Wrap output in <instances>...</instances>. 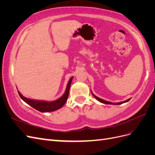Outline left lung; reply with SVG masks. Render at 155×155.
Listing matches in <instances>:
<instances>
[{
    "label": "left lung",
    "instance_id": "obj_1",
    "mask_svg": "<svg viewBox=\"0 0 155 155\" xmlns=\"http://www.w3.org/2000/svg\"><path fill=\"white\" fill-rule=\"evenodd\" d=\"M91 92H92V91H91ZM92 96L94 97L97 100V101H99L100 102H101V103H102V104H110V105H120V104H124V103H126V102H127V101H129L130 100V98H129V99H128L127 100H126V101H122V102H119V103H111V102H109V101H105V100H103V99H101V98H100V97H97L96 96H95L94 94L92 92Z\"/></svg>",
    "mask_w": 155,
    "mask_h": 155
}]
</instances>
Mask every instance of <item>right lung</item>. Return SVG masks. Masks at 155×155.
<instances>
[{
	"mask_svg": "<svg viewBox=\"0 0 155 155\" xmlns=\"http://www.w3.org/2000/svg\"><path fill=\"white\" fill-rule=\"evenodd\" d=\"M73 77H72L69 79L68 83L67 84V86L66 88V91H65L63 95L59 97L57 100H55L53 101H46L43 100H31L29 98L25 97L23 96L21 93L18 91V94H19L21 99L26 102L27 104H28L35 109L39 110L41 112H52L56 110H58L61 109L64 105L66 101H67L68 96L69 94V90L70 85L72 81Z\"/></svg>",
	"mask_w": 155,
	"mask_h": 155,
	"instance_id": "right-lung-1",
	"label": "right lung"
}]
</instances>
